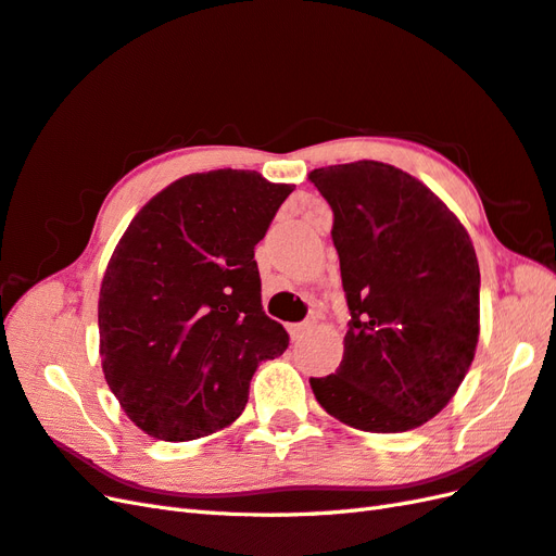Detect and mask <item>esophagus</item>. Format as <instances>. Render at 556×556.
<instances>
[{"label": "esophagus", "mask_w": 556, "mask_h": 556, "mask_svg": "<svg viewBox=\"0 0 556 556\" xmlns=\"http://www.w3.org/2000/svg\"><path fill=\"white\" fill-rule=\"evenodd\" d=\"M312 326H315V321L291 324V326H289V333H291V338H293V340H301V338H305V333L312 329Z\"/></svg>", "instance_id": "obj_1"}]
</instances>
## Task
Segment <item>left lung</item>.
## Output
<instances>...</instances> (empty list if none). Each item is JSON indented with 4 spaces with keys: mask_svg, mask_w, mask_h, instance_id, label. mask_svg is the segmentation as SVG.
I'll return each mask as SVG.
<instances>
[{
    "mask_svg": "<svg viewBox=\"0 0 556 556\" xmlns=\"http://www.w3.org/2000/svg\"><path fill=\"white\" fill-rule=\"evenodd\" d=\"M333 211L350 307L343 362L309 378L340 422L406 432L460 388L479 340V263L463 223L406 170L382 162L315 168Z\"/></svg>",
    "mask_w": 556,
    "mask_h": 556,
    "instance_id": "obj_1",
    "label": "left lung"
}]
</instances>
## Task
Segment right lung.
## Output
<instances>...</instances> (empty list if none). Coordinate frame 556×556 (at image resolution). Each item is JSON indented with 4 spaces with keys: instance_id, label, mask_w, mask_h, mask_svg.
Returning <instances> with one entry per match:
<instances>
[{
    "instance_id": "right-lung-1",
    "label": "right lung",
    "mask_w": 556,
    "mask_h": 556,
    "mask_svg": "<svg viewBox=\"0 0 556 556\" xmlns=\"http://www.w3.org/2000/svg\"><path fill=\"white\" fill-rule=\"evenodd\" d=\"M293 185L218 168L170 182L138 211L98 298L103 374L124 414L164 441L235 422L261 362L289 333L261 303L253 249Z\"/></svg>"
}]
</instances>
